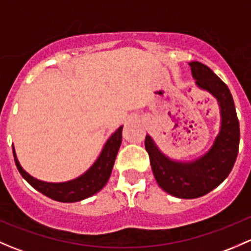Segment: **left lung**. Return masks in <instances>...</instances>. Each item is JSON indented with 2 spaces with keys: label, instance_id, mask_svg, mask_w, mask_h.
I'll return each instance as SVG.
<instances>
[{
  "label": "left lung",
  "instance_id": "obj_1",
  "mask_svg": "<svg viewBox=\"0 0 251 251\" xmlns=\"http://www.w3.org/2000/svg\"><path fill=\"white\" fill-rule=\"evenodd\" d=\"M198 87L216 97L221 111V130L209 151L192 163H176L160 153L149 136L144 146L151 170L161 189L176 198L203 197L226 179L233 168L239 149V121L231 91L209 67L201 62L189 63Z\"/></svg>",
  "mask_w": 251,
  "mask_h": 251
}]
</instances>
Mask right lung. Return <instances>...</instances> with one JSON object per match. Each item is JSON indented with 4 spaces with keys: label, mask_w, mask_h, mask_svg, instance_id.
Masks as SVG:
<instances>
[{
    "label": "right lung",
    "mask_w": 251,
    "mask_h": 251,
    "mask_svg": "<svg viewBox=\"0 0 251 251\" xmlns=\"http://www.w3.org/2000/svg\"><path fill=\"white\" fill-rule=\"evenodd\" d=\"M121 132H123V126H120L110 136L109 140L105 143L104 148H103L102 153L100 154L98 159L96 160V163L85 174L81 175L77 178L73 179V181L63 182V183H48V182H42L34 178V177H31L29 174L23 170L19 161L17 160L16 153H14L13 149L17 169L20 175L36 191L41 192L48 198L53 199V201H62V203L80 201L100 192L109 179L116 154H118L119 148H120Z\"/></svg>",
    "instance_id": "add662e5"
}]
</instances>
